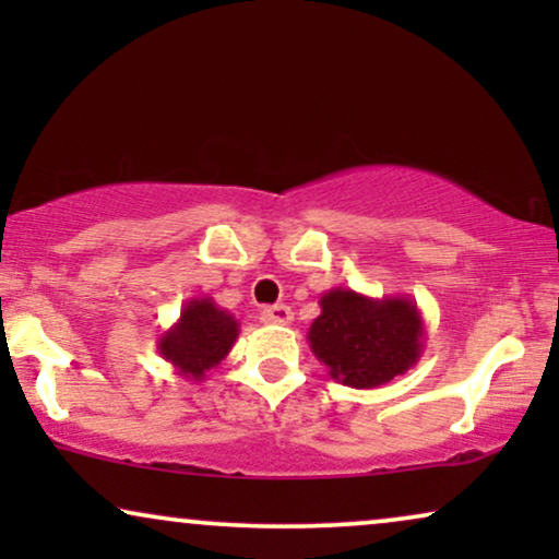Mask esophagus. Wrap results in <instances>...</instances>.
I'll return each mask as SVG.
<instances>
[{"instance_id": "34e87169", "label": "esophagus", "mask_w": 559, "mask_h": 559, "mask_svg": "<svg viewBox=\"0 0 559 559\" xmlns=\"http://www.w3.org/2000/svg\"><path fill=\"white\" fill-rule=\"evenodd\" d=\"M262 323L266 325H289L293 323V310L287 305H274V308L262 310Z\"/></svg>"}]
</instances>
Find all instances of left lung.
Segmentation results:
<instances>
[{
	"instance_id": "obj_1",
	"label": "left lung",
	"mask_w": 559,
	"mask_h": 559,
	"mask_svg": "<svg viewBox=\"0 0 559 559\" xmlns=\"http://www.w3.org/2000/svg\"><path fill=\"white\" fill-rule=\"evenodd\" d=\"M308 341L338 384L377 389L419 361L425 320L407 295L369 297L335 287L320 297V316L312 320Z\"/></svg>"
}]
</instances>
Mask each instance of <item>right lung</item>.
I'll return each instance as SVG.
<instances>
[{
    "instance_id": "right-lung-1",
    "label": "right lung",
    "mask_w": 559,
    "mask_h": 559,
    "mask_svg": "<svg viewBox=\"0 0 559 559\" xmlns=\"http://www.w3.org/2000/svg\"><path fill=\"white\" fill-rule=\"evenodd\" d=\"M239 338V320L218 308L213 297H193L157 338V354L173 364L178 377L203 381L205 373L224 361Z\"/></svg>"
}]
</instances>
